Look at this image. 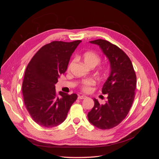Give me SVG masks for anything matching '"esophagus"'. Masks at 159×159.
<instances>
[{
  "instance_id": "obj_1",
  "label": "esophagus",
  "mask_w": 159,
  "mask_h": 159,
  "mask_svg": "<svg viewBox=\"0 0 159 159\" xmlns=\"http://www.w3.org/2000/svg\"><path fill=\"white\" fill-rule=\"evenodd\" d=\"M86 98H87V97H86L85 95H79L78 98L79 99H85Z\"/></svg>"
}]
</instances>
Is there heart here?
I'll use <instances>...</instances> for the list:
<instances>
[{
  "instance_id": "b5f03b06",
  "label": "heart",
  "mask_w": 159,
  "mask_h": 159,
  "mask_svg": "<svg viewBox=\"0 0 159 159\" xmlns=\"http://www.w3.org/2000/svg\"><path fill=\"white\" fill-rule=\"evenodd\" d=\"M83 60L85 64L89 67H95L99 64L101 61V57L97 54V53L93 51H88L85 52L83 54ZM75 61V59H74L71 61L69 65L68 68H70L71 64ZM102 73H105L107 71L106 68H103L101 70ZM95 84V81L92 79H88L84 80L81 84V90L84 92H89L91 89V86Z\"/></svg>"
}]
</instances>
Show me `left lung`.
<instances>
[{"mask_svg": "<svg viewBox=\"0 0 159 159\" xmlns=\"http://www.w3.org/2000/svg\"><path fill=\"white\" fill-rule=\"evenodd\" d=\"M98 44L110 61L111 73L102 88L107 101L100 105L93 99L94 106L88 114L89 121L101 129L117 126L126 117L135 97L137 77L132 62L121 48L102 39L90 41Z\"/></svg>", "mask_w": 159, "mask_h": 159, "instance_id": "left-lung-1", "label": "left lung"}]
</instances>
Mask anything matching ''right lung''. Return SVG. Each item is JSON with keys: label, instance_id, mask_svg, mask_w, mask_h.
<instances>
[{"label": "right lung", "instance_id": "obj_1", "mask_svg": "<svg viewBox=\"0 0 159 159\" xmlns=\"http://www.w3.org/2000/svg\"><path fill=\"white\" fill-rule=\"evenodd\" d=\"M81 42L53 41L42 46L26 67L22 87L24 103L39 125L53 127L64 122L78 98L75 93H57L55 84L66 72L72 53Z\"/></svg>", "mask_w": 159, "mask_h": 159}]
</instances>
